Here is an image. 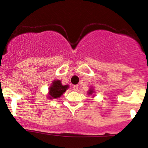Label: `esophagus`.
I'll list each match as a JSON object with an SVG mask.
<instances>
[{
	"label": "esophagus",
	"instance_id": "34e87169",
	"mask_svg": "<svg viewBox=\"0 0 148 148\" xmlns=\"http://www.w3.org/2000/svg\"><path fill=\"white\" fill-rule=\"evenodd\" d=\"M73 90H74V91H77V90L78 89V85L73 86Z\"/></svg>",
	"mask_w": 148,
	"mask_h": 148
}]
</instances>
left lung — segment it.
<instances>
[{"mask_svg": "<svg viewBox=\"0 0 148 148\" xmlns=\"http://www.w3.org/2000/svg\"><path fill=\"white\" fill-rule=\"evenodd\" d=\"M88 94H93V93H94V89H93V88H90L89 91H88Z\"/></svg>", "mask_w": 148, "mask_h": 148, "instance_id": "obj_1", "label": "left lung"}]
</instances>
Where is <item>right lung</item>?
<instances>
[{
	"mask_svg": "<svg viewBox=\"0 0 148 148\" xmlns=\"http://www.w3.org/2000/svg\"><path fill=\"white\" fill-rule=\"evenodd\" d=\"M68 88V85L63 86L61 81L59 80H54L51 84V86H49L48 98L51 99L60 97Z\"/></svg>",
	"mask_w": 148,
	"mask_h": 148,
	"instance_id": "add662e5",
	"label": "right lung"
}]
</instances>
